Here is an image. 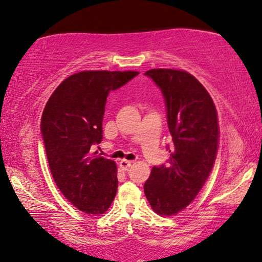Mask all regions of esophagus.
<instances>
[{
    "mask_svg": "<svg viewBox=\"0 0 262 262\" xmlns=\"http://www.w3.org/2000/svg\"><path fill=\"white\" fill-rule=\"evenodd\" d=\"M131 164H132L131 161H126V160H121L120 162H119L120 168H121V169H123V170H125V171L128 170V168L131 167Z\"/></svg>",
    "mask_w": 262,
    "mask_h": 262,
    "instance_id": "esophagus-1",
    "label": "esophagus"
}]
</instances>
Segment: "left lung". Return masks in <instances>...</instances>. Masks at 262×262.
Returning <instances> with one entry per match:
<instances>
[{
  "label": "left lung",
  "mask_w": 262,
  "mask_h": 262,
  "mask_svg": "<svg viewBox=\"0 0 262 262\" xmlns=\"http://www.w3.org/2000/svg\"><path fill=\"white\" fill-rule=\"evenodd\" d=\"M164 98L173 148L167 164L152 167L144 193L152 210L171 216L184 210L205 184L218 149L217 111L203 84L182 70L151 69L144 74Z\"/></svg>",
  "instance_id": "1"
}]
</instances>
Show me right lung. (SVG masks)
Returning <instances> with one entry per match:
<instances>
[{
	"label": "right lung",
	"instance_id": "obj_1",
	"mask_svg": "<svg viewBox=\"0 0 262 262\" xmlns=\"http://www.w3.org/2000/svg\"><path fill=\"white\" fill-rule=\"evenodd\" d=\"M138 74L101 70L71 75L52 93L42 112L41 135L52 178L63 195L82 212L105 213L116 196V163L93 156L92 146L102 141L110 92Z\"/></svg>",
	"mask_w": 262,
	"mask_h": 262
}]
</instances>
